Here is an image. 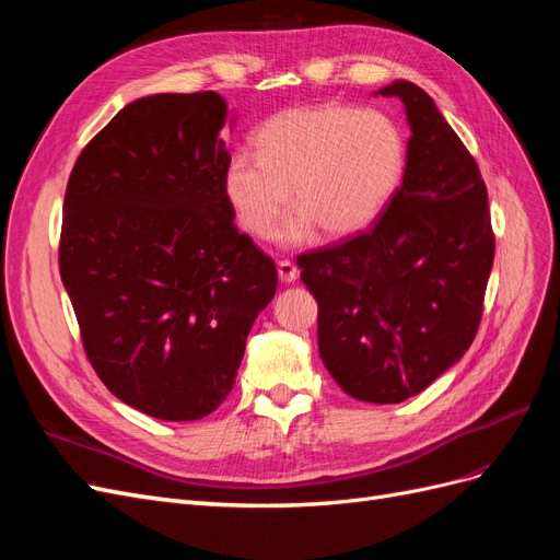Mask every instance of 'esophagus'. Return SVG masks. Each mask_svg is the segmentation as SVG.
Segmentation results:
<instances>
[{
	"label": "esophagus",
	"mask_w": 560,
	"mask_h": 560,
	"mask_svg": "<svg viewBox=\"0 0 560 560\" xmlns=\"http://www.w3.org/2000/svg\"><path fill=\"white\" fill-rule=\"evenodd\" d=\"M278 276L282 282H294L299 278V268L290 259H282L278 261Z\"/></svg>",
	"instance_id": "esophagus-1"
}]
</instances>
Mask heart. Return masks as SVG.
I'll list each match as a JSON object with an SVG mask.
<instances>
[{
    "label": "heart",
    "mask_w": 560,
    "mask_h": 560,
    "mask_svg": "<svg viewBox=\"0 0 560 560\" xmlns=\"http://www.w3.org/2000/svg\"><path fill=\"white\" fill-rule=\"evenodd\" d=\"M259 154L238 151L224 171V191L241 224L259 238L276 231L290 200L299 210L280 229L287 243L313 226L329 238L374 222L404 173L399 126L378 109L306 105L284 109L257 132Z\"/></svg>",
    "instance_id": "heart-1"
}]
</instances>
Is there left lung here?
Here are the masks:
<instances>
[{"instance_id": "left-lung-1", "label": "left lung", "mask_w": 560, "mask_h": 560, "mask_svg": "<svg viewBox=\"0 0 560 560\" xmlns=\"http://www.w3.org/2000/svg\"><path fill=\"white\" fill-rule=\"evenodd\" d=\"M399 97L411 138L399 189L374 226L296 257L317 301V346L350 397L399 404L463 358L479 331L495 233L479 165L411 81Z\"/></svg>"}]
</instances>
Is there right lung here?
Returning a JSON list of instances; mask_svg holds the SVG:
<instances>
[{"instance_id":"add662e5","label":"right lung","mask_w":560,"mask_h":560,"mask_svg":"<svg viewBox=\"0 0 560 560\" xmlns=\"http://www.w3.org/2000/svg\"><path fill=\"white\" fill-rule=\"evenodd\" d=\"M226 121L214 91L140 97L67 182L58 264L83 352L112 395L159 420L229 397L278 290L273 259L233 224Z\"/></svg>"}]
</instances>
